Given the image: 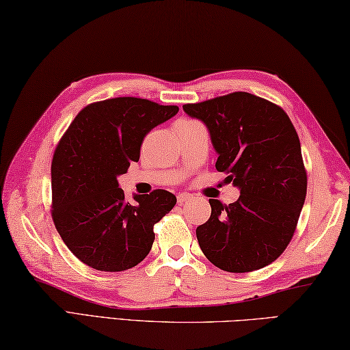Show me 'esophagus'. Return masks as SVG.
Here are the masks:
<instances>
[{"label": "esophagus", "mask_w": 350, "mask_h": 350, "mask_svg": "<svg viewBox=\"0 0 350 350\" xmlns=\"http://www.w3.org/2000/svg\"><path fill=\"white\" fill-rule=\"evenodd\" d=\"M189 199H191V194H189V193H180L179 196H177V202H179V203H183V202H187Z\"/></svg>", "instance_id": "obj_1"}]
</instances>
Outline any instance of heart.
I'll use <instances>...</instances> for the list:
<instances>
[{
  "instance_id": "1",
  "label": "heart",
  "mask_w": 350,
  "mask_h": 350,
  "mask_svg": "<svg viewBox=\"0 0 350 350\" xmlns=\"http://www.w3.org/2000/svg\"><path fill=\"white\" fill-rule=\"evenodd\" d=\"M182 122H189V120H182Z\"/></svg>"
}]
</instances>
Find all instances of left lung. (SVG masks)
Wrapping results in <instances>:
<instances>
[{"label":"left lung","instance_id":"8db88e82","mask_svg":"<svg viewBox=\"0 0 350 350\" xmlns=\"http://www.w3.org/2000/svg\"><path fill=\"white\" fill-rule=\"evenodd\" d=\"M183 110L208 126L215 168L240 188L237 202L211 199V215L197 226L200 250L226 272H251L282 256L294 237L308 189L300 139L286 111L246 92Z\"/></svg>","mask_w":350,"mask_h":350}]
</instances>
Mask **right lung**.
Segmentation results:
<instances>
[{
	"mask_svg": "<svg viewBox=\"0 0 350 350\" xmlns=\"http://www.w3.org/2000/svg\"><path fill=\"white\" fill-rule=\"evenodd\" d=\"M179 111L142 98L84 107L62 135L52 161V219L82 263L119 272L135 268L153 246V228L176 205L165 189L126 203L118 176L139 161L147 133Z\"/></svg>",
	"mask_w": 350,
	"mask_h": 350,
	"instance_id": "1",
	"label": "right lung"
}]
</instances>
